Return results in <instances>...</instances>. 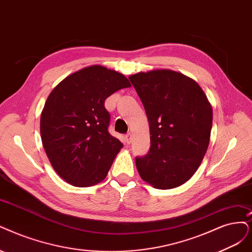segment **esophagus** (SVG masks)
<instances>
[{"label":"esophagus","instance_id":"1","mask_svg":"<svg viewBox=\"0 0 252 252\" xmlns=\"http://www.w3.org/2000/svg\"><path fill=\"white\" fill-rule=\"evenodd\" d=\"M132 140H133L132 134H131V133H127V134L126 135V143H127V144H129V143L132 142Z\"/></svg>","mask_w":252,"mask_h":252}]
</instances>
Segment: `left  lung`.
<instances>
[{
	"label": "left lung",
	"instance_id": "obj_1",
	"mask_svg": "<svg viewBox=\"0 0 252 252\" xmlns=\"http://www.w3.org/2000/svg\"><path fill=\"white\" fill-rule=\"evenodd\" d=\"M144 106L151 148L136 157L141 179L157 189L189 181L208 150L213 110L198 84L169 69L138 72L128 78Z\"/></svg>",
	"mask_w": 252,
	"mask_h": 252
}]
</instances>
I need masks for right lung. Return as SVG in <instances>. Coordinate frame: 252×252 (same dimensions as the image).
I'll use <instances>...</instances> for the list:
<instances>
[{
  "label": "right lung",
  "instance_id": "add662e5",
  "mask_svg": "<svg viewBox=\"0 0 252 252\" xmlns=\"http://www.w3.org/2000/svg\"><path fill=\"white\" fill-rule=\"evenodd\" d=\"M129 86L124 74L92 65L69 74L50 93L40 135L54 170L65 182L90 187L106 178L124 145L108 131L105 100Z\"/></svg>",
  "mask_w": 252,
  "mask_h": 252
}]
</instances>
